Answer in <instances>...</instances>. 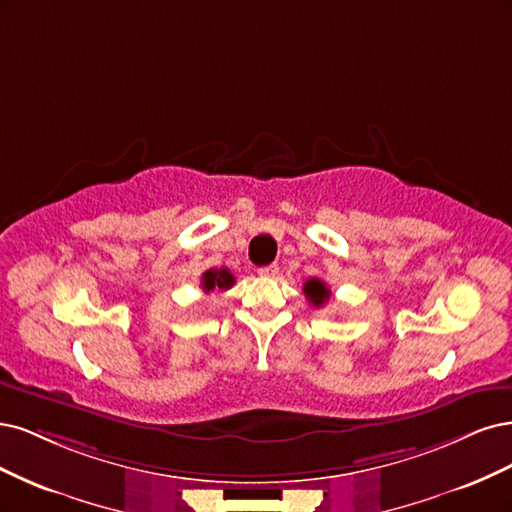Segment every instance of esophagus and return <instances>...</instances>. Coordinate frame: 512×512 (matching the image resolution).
I'll list each match as a JSON object with an SVG mask.
<instances>
[{"label":"esophagus","instance_id":"34e87169","mask_svg":"<svg viewBox=\"0 0 512 512\" xmlns=\"http://www.w3.org/2000/svg\"><path fill=\"white\" fill-rule=\"evenodd\" d=\"M276 274H278L276 263H272V266H266V268H259V276H276Z\"/></svg>","mask_w":512,"mask_h":512}]
</instances>
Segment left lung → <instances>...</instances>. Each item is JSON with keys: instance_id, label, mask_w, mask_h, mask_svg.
<instances>
[{"instance_id": "1", "label": "left lung", "mask_w": 512, "mask_h": 512, "mask_svg": "<svg viewBox=\"0 0 512 512\" xmlns=\"http://www.w3.org/2000/svg\"><path fill=\"white\" fill-rule=\"evenodd\" d=\"M304 293H306V298L315 306H323L329 300V289H327V285L323 283V280H319V278L306 280Z\"/></svg>"}]
</instances>
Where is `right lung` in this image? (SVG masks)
Instances as JSON below:
<instances>
[{
	"mask_svg": "<svg viewBox=\"0 0 512 512\" xmlns=\"http://www.w3.org/2000/svg\"><path fill=\"white\" fill-rule=\"evenodd\" d=\"M234 283H236V278H234V274L229 272L227 268H221V270H206V272L202 274V289H204L206 293H210V291H214V289L225 291V289H229V287H234Z\"/></svg>",
	"mask_w": 512,
	"mask_h": 512,
	"instance_id": "1",
	"label": "right lung"
}]
</instances>
